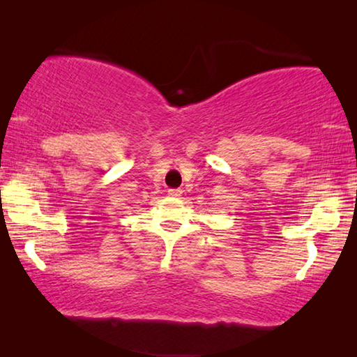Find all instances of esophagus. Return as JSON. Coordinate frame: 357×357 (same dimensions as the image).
<instances>
[{"label":"esophagus","instance_id":"obj_1","mask_svg":"<svg viewBox=\"0 0 357 357\" xmlns=\"http://www.w3.org/2000/svg\"><path fill=\"white\" fill-rule=\"evenodd\" d=\"M181 193H183V190H181V189H170V190H168V195H170V197H181Z\"/></svg>","mask_w":357,"mask_h":357}]
</instances>
